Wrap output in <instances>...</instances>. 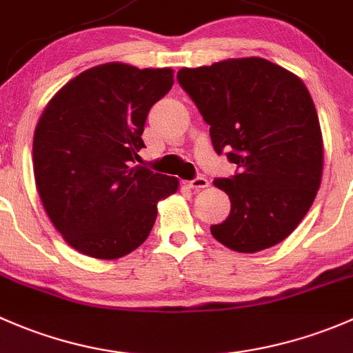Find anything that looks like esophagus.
Returning <instances> with one entry per match:
<instances>
[{"label": "esophagus", "instance_id": "esophagus-1", "mask_svg": "<svg viewBox=\"0 0 353 353\" xmlns=\"http://www.w3.org/2000/svg\"><path fill=\"white\" fill-rule=\"evenodd\" d=\"M183 185L187 188H192V190H201V188L209 187V180H207V178H203V176H199V178H195V180L183 181Z\"/></svg>", "mask_w": 353, "mask_h": 353}]
</instances>
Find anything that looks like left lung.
Returning <instances> with one entry per match:
<instances>
[{"label":"left lung","instance_id":"obj_1","mask_svg":"<svg viewBox=\"0 0 353 353\" xmlns=\"http://www.w3.org/2000/svg\"><path fill=\"white\" fill-rule=\"evenodd\" d=\"M178 81L210 125L214 150L230 151L239 168L232 178L214 180L230 195L231 212L210 226L212 236L238 253L284 241L314 202L325 161L303 79L263 57H239L181 68Z\"/></svg>","mask_w":353,"mask_h":353}]
</instances>
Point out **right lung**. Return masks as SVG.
Segmentation results:
<instances>
[{
  "label": "right lung",
  "instance_id": "1",
  "mask_svg": "<svg viewBox=\"0 0 353 353\" xmlns=\"http://www.w3.org/2000/svg\"><path fill=\"white\" fill-rule=\"evenodd\" d=\"M173 86V69L98 64L49 100L34 134L39 197L64 241L98 260L129 255L148 239L158 202L178 178L130 166L144 148L150 108Z\"/></svg>",
  "mask_w": 353,
  "mask_h": 353
}]
</instances>
